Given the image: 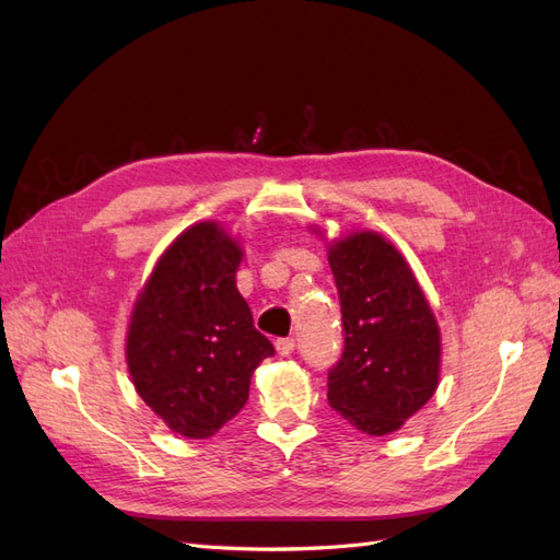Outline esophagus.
<instances>
[{
    "label": "esophagus",
    "instance_id": "34e87169",
    "mask_svg": "<svg viewBox=\"0 0 560 560\" xmlns=\"http://www.w3.org/2000/svg\"><path fill=\"white\" fill-rule=\"evenodd\" d=\"M294 348H296L294 338H278V341H276V350H278L280 358H287V354H292Z\"/></svg>",
    "mask_w": 560,
    "mask_h": 560
}]
</instances>
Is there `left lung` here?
I'll return each instance as SVG.
<instances>
[{
    "label": "left lung",
    "mask_w": 560,
    "mask_h": 560,
    "mask_svg": "<svg viewBox=\"0 0 560 560\" xmlns=\"http://www.w3.org/2000/svg\"><path fill=\"white\" fill-rule=\"evenodd\" d=\"M329 266L346 336L329 369V406L364 434H389L434 395L436 319L409 264L378 233L336 241Z\"/></svg>",
    "instance_id": "obj_1"
}]
</instances>
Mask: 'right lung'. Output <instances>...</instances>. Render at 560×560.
<instances>
[{"label": "right lung", "instance_id": "add662e5", "mask_svg": "<svg viewBox=\"0 0 560 560\" xmlns=\"http://www.w3.org/2000/svg\"><path fill=\"white\" fill-rule=\"evenodd\" d=\"M241 247L214 222L186 229L163 252L135 303L126 360L140 397L189 439L238 416L249 378L276 348L235 287Z\"/></svg>", "mask_w": 560, "mask_h": 560}]
</instances>
